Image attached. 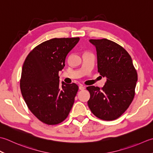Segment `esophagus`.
<instances>
[{"label":"esophagus","instance_id":"esophagus-1","mask_svg":"<svg viewBox=\"0 0 153 153\" xmlns=\"http://www.w3.org/2000/svg\"><path fill=\"white\" fill-rule=\"evenodd\" d=\"M85 88V86H83V85H82L79 86V89H80V90H84Z\"/></svg>","mask_w":153,"mask_h":153}]
</instances>
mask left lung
Here are the masks:
<instances>
[{"label": "left lung", "mask_w": 153, "mask_h": 153, "mask_svg": "<svg viewBox=\"0 0 153 153\" xmlns=\"http://www.w3.org/2000/svg\"><path fill=\"white\" fill-rule=\"evenodd\" d=\"M96 47L98 72L106 82L100 89L90 86L88 105L102 120L111 121L122 115L135 96L137 73L130 55L123 47L107 39H90Z\"/></svg>", "instance_id": "1"}]
</instances>
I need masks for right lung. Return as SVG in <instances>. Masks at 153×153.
I'll return each mask as SVG.
<instances>
[{"instance_id": "obj_1", "label": "right lung", "mask_w": 153, "mask_h": 153, "mask_svg": "<svg viewBox=\"0 0 153 153\" xmlns=\"http://www.w3.org/2000/svg\"><path fill=\"white\" fill-rule=\"evenodd\" d=\"M79 37L53 38L34 48L24 61L20 90L30 111L47 125H57L67 117L79 90L75 83H59V71Z\"/></svg>"}]
</instances>
